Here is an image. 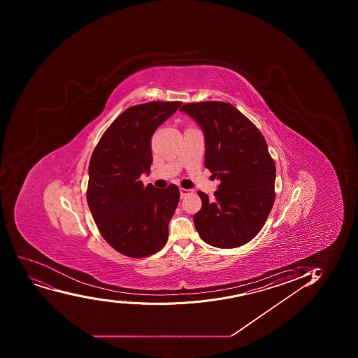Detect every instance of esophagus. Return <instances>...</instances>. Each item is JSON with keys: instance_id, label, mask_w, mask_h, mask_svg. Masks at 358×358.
<instances>
[{"instance_id": "34e87169", "label": "esophagus", "mask_w": 358, "mask_h": 358, "mask_svg": "<svg viewBox=\"0 0 358 358\" xmlns=\"http://www.w3.org/2000/svg\"><path fill=\"white\" fill-rule=\"evenodd\" d=\"M192 190L190 189H180V195H181V199H185V196L189 195V194H192Z\"/></svg>"}]
</instances>
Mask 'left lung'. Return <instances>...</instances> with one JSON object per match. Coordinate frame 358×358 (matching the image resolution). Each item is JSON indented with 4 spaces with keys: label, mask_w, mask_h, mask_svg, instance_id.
Masks as SVG:
<instances>
[{
    "label": "left lung",
    "mask_w": 358,
    "mask_h": 358,
    "mask_svg": "<svg viewBox=\"0 0 358 358\" xmlns=\"http://www.w3.org/2000/svg\"><path fill=\"white\" fill-rule=\"evenodd\" d=\"M206 140L204 164L220 180L215 199L199 192L194 216L199 237L220 248H239L264 227L274 203L275 164L258 128L231 103H185Z\"/></svg>",
    "instance_id": "obj_1"
}]
</instances>
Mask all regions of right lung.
Wrapping results in <instances>:
<instances>
[{"label": "right lung", "mask_w": 358, "mask_h": 358, "mask_svg": "<svg viewBox=\"0 0 358 358\" xmlns=\"http://www.w3.org/2000/svg\"><path fill=\"white\" fill-rule=\"evenodd\" d=\"M181 105L152 101L129 107L93 150L87 204L103 239L121 255L148 257L168 241V224L180 201L178 188L145 187L140 176L150 173L154 131Z\"/></svg>", "instance_id": "add662e5"}]
</instances>
